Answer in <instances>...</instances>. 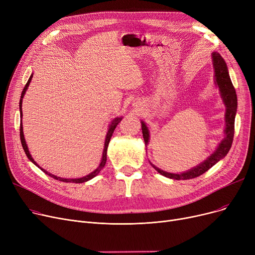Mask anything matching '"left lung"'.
<instances>
[{
  "label": "left lung",
  "mask_w": 255,
  "mask_h": 255,
  "mask_svg": "<svg viewBox=\"0 0 255 255\" xmlns=\"http://www.w3.org/2000/svg\"><path fill=\"white\" fill-rule=\"evenodd\" d=\"M213 65L214 69H215V79L216 84L220 89L221 96L223 102L226 106L225 112V130H224V138L219 143L218 148L214 152L207 160L203 163H200L198 166L190 169L189 171H186L183 173H169L159 169L155 165L153 167L162 176L173 179V180H189L196 178L200 175H203L207 170H209L213 165H215L220 159L224 158L226 154L231 150V146L234 140L235 134V117L237 113L238 107V100H237V94L236 90L233 86L231 80L229 70H227V66L222 59V57L217 52L213 53ZM141 129H142V136L145 142V146L149 142V130L148 127L145 126L143 122H141Z\"/></svg>",
  "instance_id": "obj_1"
}]
</instances>
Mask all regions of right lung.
I'll use <instances>...</instances> for the list:
<instances>
[{"label":"right lung","mask_w":255,"mask_h":255,"mask_svg":"<svg viewBox=\"0 0 255 255\" xmlns=\"http://www.w3.org/2000/svg\"><path fill=\"white\" fill-rule=\"evenodd\" d=\"M32 77H33V74L30 76V78H29V80H28V83L25 84V86H24V88H23V90H22V93H21V96H20V100H19V109H20V117L22 116V113H21V104H22V98H23V96H24V93H25V91H26V89H28V87H29V85H30V83H31V79H32ZM121 121H122V118H116L113 122H112V124L110 125V129H109V131H107V134H106V138H105V143H104V150H103V156H102V159H101V163H100V165L98 166V168H96L95 170H94L93 172H91L90 175H88V176H86V177H84V178H80V179H63V178H60V177H57V176H53V175H51V173H49L48 171H46L45 169H43V168H41L40 166H38V164L34 161L33 160V158H32V156H31V154H30V152H29V150H28V146H26V143H25V140H24V137H23V132H22V124H21V122H20V129H19V135H20V141H21V145H22V149L24 150V153H25V155H26V157H28L31 161L36 165V166H38L39 168H41V170L44 172V173H46V175H48L49 177H51V178H53V179H56V180H59V181H62V182H65V183H84V182H87V181H89V180H91V179H93L94 177H96L98 173L100 172V170L104 167V165H105V163H106V152H107V146H109V143H110V140H111V138H112V135H113V133H114V131H115V129H116V127H117V125L121 122Z\"/></svg>","instance_id":"1"}]
</instances>
